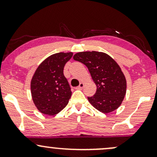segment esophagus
<instances>
[{"mask_svg":"<svg viewBox=\"0 0 157 157\" xmlns=\"http://www.w3.org/2000/svg\"><path fill=\"white\" fill-rule=\"evenodd\" d=\"M83 87H84V83L83 82H80V85H79V86H77L76 89H82Z\"/></svg>","mask_w":157,"mask_h":157,"instance_id":"1","label":"esophagus"}]
</instances>
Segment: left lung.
<instances>
[{
  "mask_svg": "<svg viewBox=\"0 0 157 157\" xmlns=\"http://www.w3.org/2000/svg\"><path fill=\"white\" fill-rule=\"evenodd\" d=\"M74 60L87 66L97 91L88 100L95 109L106 113L121 105L126 93V80L116 61L107 54L82 52L75 54Z\"/></svg>",
  "mask_w": 157,
  "mask_h": 157,
  "instance_id": "left-lung-1",
  "label": "left lung"
}]
</instances>
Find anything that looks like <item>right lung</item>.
<instances>
[{
  "instance_id": "obj_1",
  "label": "right lung",
  "mask_w": 157,
  "mask_h": 157,
  "mask_svg": "<svg viewBox=\"0 0 157 157\" xmlns=\"http://www.w3.org/2000/svg\"><path fill=\"white\" fill-rule=\"evenodd\" d=\"M72 52L54 54L41 63L31 81L32 100L42 113L55 115L67 105L71 87L63 75L65 65Z\"/></svg>"
}]
</instances>
